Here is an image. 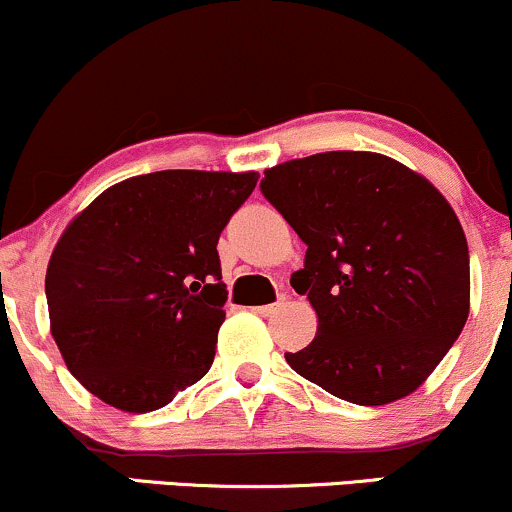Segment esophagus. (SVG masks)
Instances as JSON below:
<instances>
[{"instance_id": "1", "label": "esophagus", "mask_w": 512, "mask_h": 512, "mask_svg": "<svg viewBox=\"0 0 512 512\" xmlns=\"http://www.w3.org/2000/svg\"><path fill=\"white\" fill-rule=\"evenodd\" d=\"M279 306H282V301H277V303H267V306H257V308H255V313H260V316H272V313L277 311Z\"/></svg>"}]
</instances>
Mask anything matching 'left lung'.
<instances>
[{"label": "left lung", "mask_w": 512, "mask_h": 512, "mask_svg": "<svg viewBox=\"0 0 512 512\" xmlns=\"http://www.w3.org/2000/svg\"><path fill=\"white\" fill-rule=\"evenodd\" d=\"M260 189L308 247L291 286L318 333L289 367L357 406L413 393L469 318V247L445 196L362 150L282 162Z\"/></svg>", "instance_id": "left-lung-1"}]
</instances>
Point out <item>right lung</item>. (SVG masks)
<instances>
[{"label": "right lung", "instance_id": "right-lung-1", "mask_svg": "<svg viewBox=\"0 0 512 512\" xmlns=\"http://www.w3.org/2000/svg\"><path fill=\"white\" fill-rule=\"evenodd\" d=\"M257 177L140 174L72 218L50 255L46 299L55 345L89 393L148 413L209 372L228 299L216 245Z\"/></svg>", "mask_w": 512, "mask_h": 512}]
</instances>
